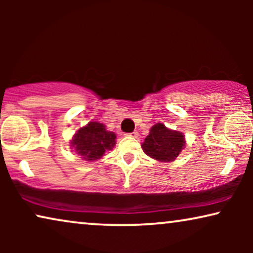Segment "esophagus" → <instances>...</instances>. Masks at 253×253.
Here are the masks:
<instances>
[{"instance_id":"esophagus-1","label":"esophagus","mask_w":253,"mask_h":253,"mask_svg":"<svg viewBox=\"0 0 253 253\" xmlns=\"http://www.w3.org/2000/svg\"><path fill=\"white\" fill-rule=\"evenodd\" d=\"M126 136H127V137H132V138H136V137L138 136V132H137V131H133V132L126 133Z\"/></svg>"}]
</instances>
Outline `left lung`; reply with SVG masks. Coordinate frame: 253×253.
Masks as SVG:
<instances>
[{
	"label": "left lung",
	"mask_w": 253,
	"mask_h": 253,
	"mask_svg": "<svg viewBox=\"0 0 253 253\" xmlns=\"http://www.w3.org/2000/svg\"><path fill=\"white\" fill-rule=\"evenodd\" d=\"M141 147L148 157L158 161L170 162L184 147V136L178 131L167 129L162 123H158L152 126Z\"/></svg>",
	"instance_id": "8db88e82"
}]
</instances>
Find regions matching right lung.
<instances>
[{
  "instance_id": "right-lung-1",
  "label": "right lung",
  "mask_w": 253,
  "mask_h": 253,
  "mask_svg": "<svg viewBox=\"0 0 253 253\" xmlns=\"http://www.w3.org/2000/svg\"><path fill=\"white\" fill-rule=\"evenodd\" d=\"M115 133L107 131L103 124L89 122L75 134L71 146L86 161H94L115 146Z\"/></svg>"
}]
</instances>
